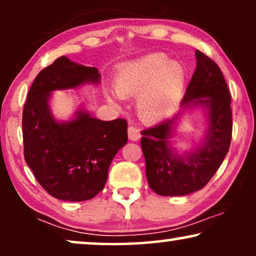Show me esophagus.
<instances>
[{
    "label": "esophagus",
    "instance_id": "34e87169",
    "mask_svg": "<svg viewBox=\"0 0 256 256\" xmlns=\"http://www.w3.org/2000/svg\"><path fill=\"white\" fill-rule=\"evenodd\" d=\"M128 138L130 141H138L140 138H141V134H140V130L138 128H135L134 126H129L128 127Z\"/></svg>",
    "mask_w": 256,
    "mask_h": 256
}]
</instances>
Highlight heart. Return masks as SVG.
I'll list each match as a JSON object with an SVG mask.
<instances>
[{"label":"heart","mask_w":256,"mask_h":256,"mask_svg":"<svg viewBox=\"0 0 256 256\" xmlns=\"http://www.w3.org/2000/svg\"><path fill=\"white\" fill-rule=\"evenodd\" d=\"M186 70L180 62L163 52H155L121 65L114 76V90L120 96L136 97V112L141 120L155 124L174 114L183 99ZM108 101L118 102L115 93Z\"/></svg>","instance_id":"b5f03b06"}]
</instances>
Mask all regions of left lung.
<instances>
[{
	"mask_svg": "<svg viewBox=\"0 0 256 256\" xmlns=\"http://www.w3.org/2000/svg\"><path fill=\"white\" fill-rule=\"evenodd\" d=\"M197 66L172 118L142 130L141 146L146 158L149 186L160 196H186L200 190L222 166L232 138L230 94L219 66L196 51ZM200 108L206 128L202 141L190 150L176 148L172 138L188 111Z\"/></svg>",
	"mask_w": 256,
	"mask_h": 256,
	"instance_id": "1",
	"label": "left lung"
}]
</instances>
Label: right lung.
<instances>
[{
  "label": "right lung",
  "instance_id": "right-lung-1",
  "mask_svg": "<svg viewBox=\"0 0 256 256\" xmlns=\"http://www.w3.org/2000/svg\"><path fill=\"white\" fill-rule=\"evenodd\" d=\"M101 74L70 60L56 59L38 73L23 110L24 158L42 186L64 202L88 200L106 184L108 169L128 141L127 121H101L79 107L68 120L51 110L54 90L99 85Z\"/></svg>",
  "mask_w": 256,
  "mask_h": 256
}]
</instances>
